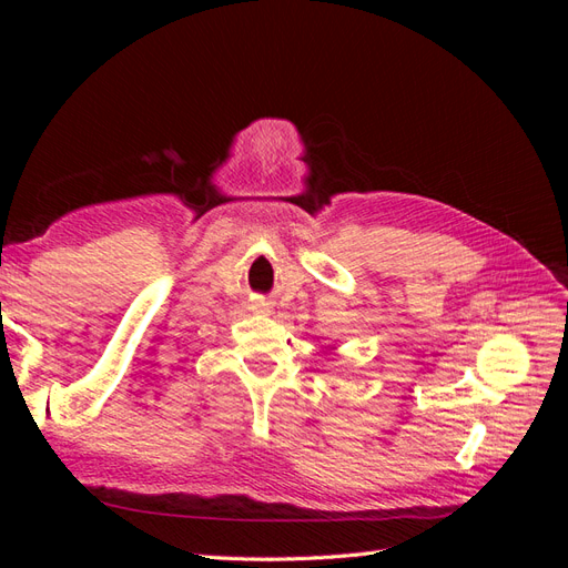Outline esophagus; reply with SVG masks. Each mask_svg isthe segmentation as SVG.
Masks as SVG:
<instances>
[{
    "mask_svg": "<svg viewBox=\"0 0 568 568\" xmlns=\"http://www.w3.org/2000/svg\"><path fill=\"white\" fill-rule=\"evenodd\" d=\"M253 307H255V311H261V313H267V311H270V305H267V303H263V301H261V303H255Z\"/></svg>",
    "mask_w": 568,
    "mask_h": 568,
    "instance_id": "34e87169",
    "label": "esophagus"
}]
</instances>
